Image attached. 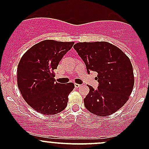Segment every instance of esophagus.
Segmentation results:
<instances>
[{
    "mask_svg": "<svg viewBox=\"0 0 149 149\" xmlns=\"http://www.w3.org/2000/svg\"><path fill=\"white\" fill-rule=\"evenodd\" d=\"M74 85H75V87H76V88H79V87L81 86V84H75Z\"/></svg>",
    "mask_w": 149,
    "mask_h": 149,
    "instance_id": "1",
    "label": "esophagus"
}]
</instances>
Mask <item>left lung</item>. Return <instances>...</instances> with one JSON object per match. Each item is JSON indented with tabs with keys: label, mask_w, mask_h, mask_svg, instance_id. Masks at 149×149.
<instances>
[{
	"label": "left lung",
	"mask_w": 149,
	"mask_h": 149,
	"mask_svg": "<svg viewBox=\"0 0 149 149\" xmlns=\"http://www.w3.org/2000/svg\"><path fill=\"white\" fill-rule=\"evenodd\" d=\"M90 71L98 73L97 90L89 86L85 107L97 116H109L126 103L133 91L134 75L128 57L107 42H79L73 46Z\"/></svg>",
	"instance_id": "1"
}]
</instances>
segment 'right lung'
Wrapping results in <instances>:
<instances>
[{"label": "right lung", "mask_w": 149, "mask_h": 149, "mask_svg": "<svg viewBox=\"0 0 149 149\" xmlns=\"http://www.w3.org/2000/svg\"><path fill=\"white\" fill-rule=\"evenodd\" d=\"M74 42L47 40L34 45L21 58L17 84L22 97L34 110L46 115L63 110L74 84L55 82L53 70Z\"/></svg>", "instance_id": "obj_1"}]
</instances>
